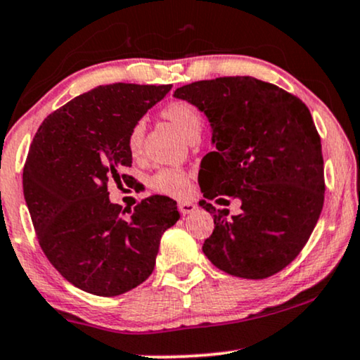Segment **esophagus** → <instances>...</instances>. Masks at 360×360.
<instances>
[{"instance_id":"esophagus-1","label":"esophagus","mask_w":360,"mask_h":360,"mask_svg":"<svg viewBox=\"0 0 360 360\" xmlns=\"http://www.w3.org/2000/svg\"><path fill=\"white\" fill-rule=\"evenodd\" d=\"M179 212L183 214V216H186V214H193L195 209H198V206H195L194 202H191V201H183V202H179Z\"/></svg>"}]
</instances>
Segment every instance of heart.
<instances>
[{
    "mask_svg": "<svg viewBox=\"0 0 360 360\" xmlns=\"http://www.w3.org/2000/svg\"><path fill=\"white\" fill-rule=\"evenodd\" d=\"M161 115L165 120L171 122L172 126L184 136L186 139L194 133H201L202 116L199 109L188 101H172L161 109ZM127 151L133 158H141L144 144V124L136 122L127 134ZM149 186L159 194L172 195V198H181L188 193L189 177L184 171L177 167H162L149 179Z\"/></svg>",
    "mask_w": 360,
    "mask_h": 360,
    "instance_id": "1",
    "label": "heart"
}]
</instances>
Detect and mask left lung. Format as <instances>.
Wrapping results in <instances>:
<instances>
[{
  "label": "left lung",
  "mask_w": 360,
  "mask_h": 360,
  "mask_svg": "<svg viewBox=\"0 0 360 360\" xmlns=\"http://www.w3.org/2000/svg\"><path fill=\"white\" fill-rule=\"evenodd\" d=\"M174 98L194 104L211 124L216 149L204 158V198L240 201L231 217L199 202L214 216L202 252L231 276H274L302 251L324 206L321 138L307 106L251 76L195 81Z\"/></svg>",
  "instance_id": "1"
}]
</instances>
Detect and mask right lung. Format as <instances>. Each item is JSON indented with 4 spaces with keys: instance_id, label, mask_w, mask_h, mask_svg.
I'll return each mask as SVG.
<instances>
[{
    "instance_id": "right-lung-1",
    "label": "right lung",
    "mask_w": 360,
    "mask_h": 360,
    "mask_svg": "<svg viewBox=\"0 0 360 360\" xmlns=\"http://www.w3.org/2000/svg\"><path fill=\"white\" fill-rule=\"evenodd\" d=\"M171 88L98 86L49 115L34 136L22 169L26 206L49 262L81 290L112 297L146 281L161 236L179 219L166 195L122 217L108 193V183L129 177V129Z\"/></svg>"
}]
</instances>
